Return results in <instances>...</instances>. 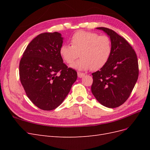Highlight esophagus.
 <instances>
[{
    "instance_id": "obj_1",
    "label": "esophagus",
    "mask_w": 150,
    "mask_h": 150,
    "mask_svg": "<svg viewBox=\"0 0 150 150\" xmlns=\"http://www.w3.org/2000/svg\"><path fill=\"white\" fill-rule=\"evenodd\" d=\"M78 76L79 78H83V77H84V76H85V74H84V73H83V72H78Z\"/></svg>"
}]
</instances>
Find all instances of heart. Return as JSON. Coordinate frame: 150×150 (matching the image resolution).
<instances>
[{
    "label": "heart",
    "instance_id": "1",
    "mask_svg": "<svg viewBox=\"0 0 150 150\" xmlns=\"http://www.w3.org/2000/svg\"><path fill=\"white\" fill-rule=\"evenodd\" d=\"M71 44L62 45L59 49L60 56L66 64L72 65L80 55L81 58L72 66L80 71L101 69L108 63L112 51L109 36L93 32H76L71 38Z\"/></svg>",
    "mask_w": 150,
    "mask_h": 150
}]
</instances>
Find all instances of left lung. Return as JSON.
I'll return each mask as SVG.
<instances>
[{"mask_svg": "<svg viewBox=\"0 0 150 150\" xmlns=\"http://www.w3.org/2000/svg\"><path fill=\"white\" fill-rule=\"evenodd\" d=\"M110 36L112 51L107 64L92 74L91 91L102 105L115 108L129 97L139 74L137 54L128 41L114 30L98 28Z\"/></svg>", "mask_w": 150, "mask_h": 150, "instance_id": "8db88e82", "label": "left lung"}]
</instances>
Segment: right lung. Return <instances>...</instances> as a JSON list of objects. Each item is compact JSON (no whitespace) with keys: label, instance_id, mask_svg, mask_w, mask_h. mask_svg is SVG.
<instances>
[{"label":"right lung","instance_id":"add662e5","mask_svg":"<svg viewBox=\"0 0 150 150\" xmlns=\"http://www.w3.org/2000/svg\"><path fill=\"white\" fill-rule=\"evenodd\" d=\"M62 39L57 32L40 34L27 46L19 63L26 95L40 110L51 111L59 106L78 77L60 56Z\"/></svg>","mask_w":150,"mask_h":150}]
</instances>
